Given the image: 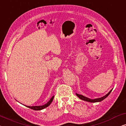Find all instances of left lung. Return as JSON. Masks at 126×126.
<instances>
[{
	"mask_svg": "<svg viewBox=\"0 0 126 126\" xmlns=\"http://www.w3.org/2000/svg\"><path fill=\"white\" fill-rule=\"evenodd\" d=\"M111 91H112V90L110 91V92L106 94V95L103 96V97H101L100 98H97V99H89V98H88L87 97H85V96L81 95V94H76V95L78 96V97L80 98V99L82 100H84V101H88V102H91V103H96V102H99V101H102L104 99H106V98L107 97V96L110 94V93L111 92Z\"/></svg>",
	"mask_w": 126,
	"mask_h": 126,
	"instance_id": "1",
	"label": "left lung"
}]
</instances>
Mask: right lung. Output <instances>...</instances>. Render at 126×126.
<instances>
[{
  "instance_id": "obj_1",
  "label": "right lung",
  "mask_w": 126,
  "mask_h": 126,
  "mask_svg": "<svg viewBox=\"0 0 126 126\" xmlns=\"http://www.w3.org/2000/svg\"><path fill=\"white\" fill-rule=\"evenodd\" d=\"M54 96H53L51 98L50 100L48 101V102L46 103V104L43 105V106H26L27 107H28L29 108H30V109H32L33 110H36V111H39V110H43L44 109V108H45L46 107H47L48 106H49L50 104H51V103L52 102V101L53 100V99H54Z\"/></svg>"
}]
</instances>
